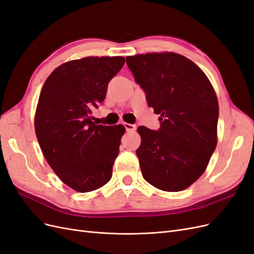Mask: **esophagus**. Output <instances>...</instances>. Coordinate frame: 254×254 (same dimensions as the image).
<instances>
[{"instance_id": "obj_1", "label": "esophagus", "mask_w": 254, "mask_h": 254, "mask_svg": "<svg viewBox=\"0 0 254 254\" xmlns=\"http://www.w3.org/2000/svg\"><path fill=\"white\" fill-rule=\"evenodd\" d=\"M124 127L126 128L127 131H133V130H135V125H132V124H129V123H124Z\"/></svg>"}]
</instances>
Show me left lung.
I'll use <instances>...</instances> for the list:
<instances>
[{
    "label": "left lung",
    "instance_id": "obj_1",
    "mask_svg": "<svg viewBox=\"0 0 254 254\" xmlns=\"http://www.w3.org/2000/svg\"><path fill=\"white\" fill-rule=\"evenodd\" d=\"M126 63L160 114L158 131L137 128L143 178L165 191L186 190L204 173L217 145L219 107L212 83L180 54H139Z\"/></svg>",
    "mask_w": 254,
    "mask_h": 254
}]
</instances>
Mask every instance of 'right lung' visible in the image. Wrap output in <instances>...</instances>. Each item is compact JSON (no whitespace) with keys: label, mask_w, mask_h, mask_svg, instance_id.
I'll use <instances>...</instances> for the list:
<instances>
[{"label":"right lung","mask_w":254,"mask_h":254,"mask_svg":"<svg viewBox=\"0 0 254 254\" xmlns=\"http://www.w3.org/2000/svg\"><path fill=\"white\" fill-rule=\"evenodd\" d=\"M124 64L122 56L71 60L42 87L35 114L38 142L54 173L79 193L102 188L112 177L125 127L95 124L92 110Z\"/></svg>","instance_id":"add662e5"}]
</instances>
